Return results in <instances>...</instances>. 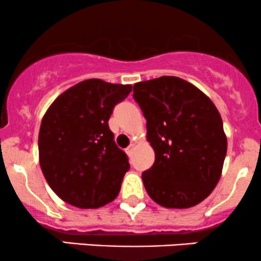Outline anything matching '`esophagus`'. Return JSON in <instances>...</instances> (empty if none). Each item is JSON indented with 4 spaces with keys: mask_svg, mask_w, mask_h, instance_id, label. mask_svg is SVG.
<instances>
[{
    "mask_svg": "<svg viewBox=\"0 0 261 261\" xmlns=\"http://www.w3.org/2000/svg\"><path fill=\"white\" fill-rule=\"evenodd\" d=\"M134 148H135V143H131V145L128 146V147L126 148V152H127V154H131V153H133Z\"/></svg>",
    "mask_w": 261,
    "mask_h": 261,
    "instance_id": "1",
    "label": "esophagus"
}]
</instances>
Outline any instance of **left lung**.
<instances>
[{
    "label": "left lung",
    "mask_w": 261,
    "mask_h": 261,
    "mask_svg": "<svg viewBox=\"0 0 261 261\" xmlns=\"http://www.w3.org/2000/svg\"><path fill=\"white\" fill-rule=\"evenodd\" d=\"M134 98L147 120L153 166L143 172L146 191L167 208H189L216 188L227 153L217 108L205 93L174 76L134 85Z\"/></svg>",
    "instance_id": "obj_1"
}]
</instances>
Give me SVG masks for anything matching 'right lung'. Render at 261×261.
Returning <instances> with one entry per match:
<instances>
[{
  "mask_svg": "<svg viewBox=\"0 0 261 261\" xmlns=\"http://www.w3.org/2000/svg\"><path fill=\"white\" fill-rule=\"evenodd\" d=\"M131 89V85L85 80L47 108L39 130V163L62 201L98 208L118 196L130 164L114 142L108 120Z\"/></svg>",
  "mask_w": 261,
  "mask_h": 261,
  "instance_id": "add662e5",
  "label": "right lung"
}]
</instances>
